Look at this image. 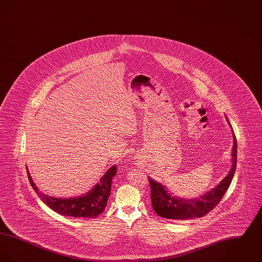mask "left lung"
<instances>
[{
	"label": "left lung",
	"instance_id": "obj_1",
	"mask_svg": "<svg viewBox=\"0 0 262 262\" xmlns=\"http://www.w3.org/2000/svg\"><path fill=\"white\" fill-rule=\"evenodd\" d=\"M228 124L232 129L233 135V147H232V165L228 174L211 190L200 195L199 199H182L178 198L170 192L167 187L161 183L151 179L149 177L151 187V201L152 207L155 213L160 217L166 219L188 220L200 218L206 215L208 212L220 202L228 187L234 178L237 167V140L233 127L226 118Z\"/></svg>",
	"mask_w": 262,
	"mask_h": 262
}]
</instances>
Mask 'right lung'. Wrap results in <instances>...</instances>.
<instances>
[{
	"label": "right lung",
	"instance_id": "right-lung-1",
	"mask_svg": "<svg viewBox=\"0 0 262 262\" xmlns=\"http://www.w3.org/2000/svg\"><path fill=\"white\" fill-rule=\"evenodd\" d=\"M26 170L30 185L35 192H37L40 200L48 207H50L53 211L69 217L94 218L105 210L107 201L111 193L113 177L117 174V165L112 166L103 174V177L100 179L99 183L92 187V189H90L88 193L70 199H59L45 194L39 190V188L34 184L27 167Z\"/></svg>",
	"mask_w": 262,
	"mask_h": 262
}]
</instances>
